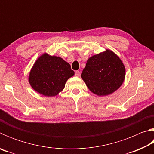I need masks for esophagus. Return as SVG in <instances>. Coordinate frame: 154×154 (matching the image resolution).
I'll use <instances>...</instances> for the list:
<instances>
[{"instance_id": "34e87169", "label": "esophagus", "mask_w": 154, "mask_h": 154, "mask_svg": "<svg viewBox=\"0 0 154 154\" xmlns=\"http://www.w3.org/2000/svg\"><path fill=\"white\" fill-rule=\"evenodd\" d=\"M75 75L76 77H79V75H80V72L79 71H75Z\"/></svg>"}]
</instances>
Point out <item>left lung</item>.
Segmentation results:
<instances>
[{
    "mask_svg": "<svg viewBox=\"0 0 154 154\" xmlns=\"http://www.w3.org/2000/svg\"><path fill=\"white\" fill-rule=\"evenodd\" d=\"M126 69L121 59L110 49L88 60L81 75L91 92L106 96L116 91L123 83Z\"/></svg>",
    "mask_w": 154,
    "mask_h": 154,
    "instance_id": "left-lung-1",
    "label": "left lung"
}]
</instances>
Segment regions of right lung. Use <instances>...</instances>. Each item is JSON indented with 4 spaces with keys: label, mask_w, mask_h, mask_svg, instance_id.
<instances>
[{
    "label": "right lung",
    "mask_w": 154,
    "mask_h": 154,
    "mask_svg": "<svg viewBox=\"0 0 154 154\" xmlns=\"http://www.w3.org/2000/svg\"><path fill=\"white\" fill-rule=\"evenodd\" d=\"M74 74L71 65L63 59L45 53L34 64L28 81L35 91L50 97L58 95Z\"/></svg>",
    "instance_id": "1"
}]
</instances>
